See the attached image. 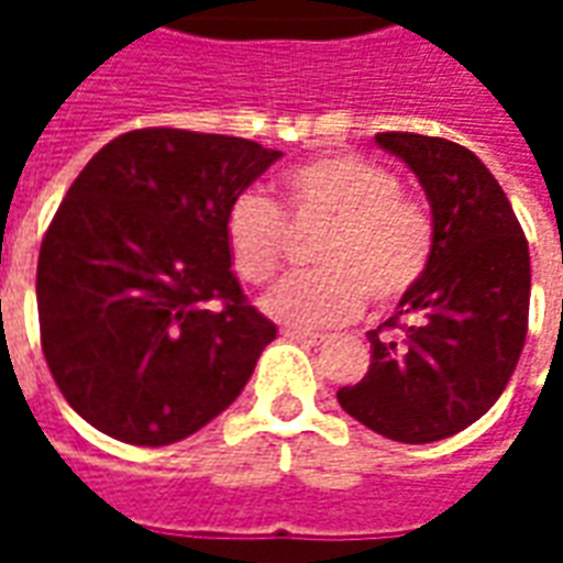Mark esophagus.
<instances>
[{"instance_id": "34e87169", "label": "esophagus", "mask_w": 563, "mask_h": 563, "mask_svg": "<svg viewBox=\"0 0 563 563\" xmlns=\"http://www.w3.org/2000/svg\"><path fill=\"white\" fill-rule=\"evenodd\" d=\"M283 338L295 343H305V346H319L325 341L322 334H313V331H301V329H283Z\"/></svg>"}]
</instances>
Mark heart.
I'll return each mask as SVG.
<instances>
[{
    "instance_id": "1",
    "label": "heart",
    "mask_w": 563,
    "mask_h": 563,
    "mask_svg": "<svg viewBox=\"0 0 563 563\" xmlns=\"http://www.w3.org/2000/svg\"><path fill=\"white\" fill-rule=\"evenodd\" d=\"M322 220L313 244L319 268L277 283L262 310L295 329L341 325L371 305L389 310L431 268L437 229L431 210L401 192L398 174L355 153H325L283 177V198L246 189L225 210V250L250 286L268 283L286 256V220Z\"/></svg>"
}]
</instances>
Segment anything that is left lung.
I'll list each match as a JSON object with an SVG mask.
<instances>
[{
	"label": "left lung",
	"instance_id": "left-lung-1",
	"mask_svg": "<svg viewBox=\"0 0 563 563\" xmlns=\"http://www.w3.org/2000/svg\"><path fill=\"white\" fill-rule=\"evenodd\" d=\"M377 144L419 177L437 246L398 313L367 331L371 367L338 401L389 440L434 443L507 389L528 334L531 256L507 192L471 150L416 132H379Z\"/></svg>",
	"mask_w": 563,
	"mask_h": 563
}]
</instances>
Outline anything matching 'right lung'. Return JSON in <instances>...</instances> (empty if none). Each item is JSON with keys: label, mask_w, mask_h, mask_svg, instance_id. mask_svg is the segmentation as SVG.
I'll use <instances>...</instances> for the list:
<instances>
[{"label": "right lung", "mask_w": 563, "mask_h": 563, "mask_svg": "<svg viewBox=\"0 0 563 563\" xmlns=\"http://www.w3.org/2000/svg\"><path fill=\"white\" fill-rule=\"evenodd\" d=\"M280 150L135 129L68 186L38 253V325L63 398L102 434L168 446L220 416L277 338L241 292L225 210Z\"/></svg>", "instance_id": "1"}]
</instances>
